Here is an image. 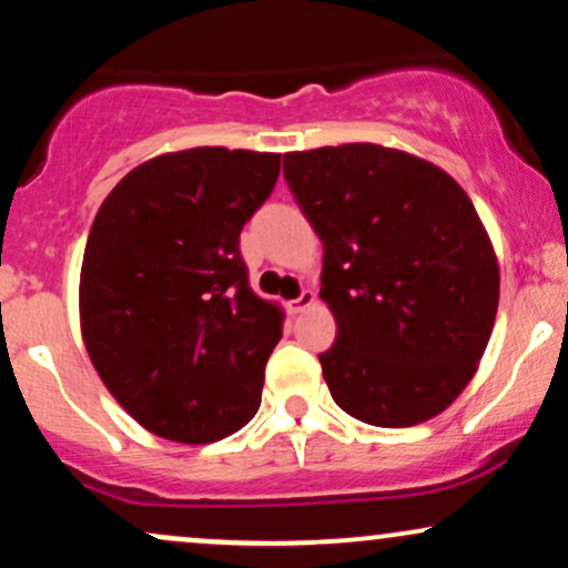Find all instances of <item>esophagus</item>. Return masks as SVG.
I'll list each match as a JSON object with an SVG mask.
<instances>
[{
    "instance_id": "34e87169",
    "label": "esophagus",
    "mask_w": 568,
    "mask_h": 568,
    "mask_svg": "<svg viewBox=\"0 0 568 568\" xmlns=\"http://www.w3.org/2000/svg\"><path fill=\"white\" fill-rule=\"evenodd\" d=\"M312 304H315V293L304 288L302 293H298L296 298H291V302H288V312H291V315H298V312H304L306 306H312Z\"/></svg>"
}]
</instances>
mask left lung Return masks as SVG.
<instances>
[{
  "instance_id": "left-lung-1",
  "label": "left lung",
  "mask_w": 568,
  "mask_h": 568,
  "mask_svg": "<svg viewBox=\"0 0 568 568\" xmlns=\"http://www.w3.org/2000/svg\"><path fill=\"white\" fill-rule=\"evenodd\" d=\"M288 189L323 243L321 352L336 406L410 427L473 379L499 304V266L470 197L448 173L376 143L283 158Z\"/></svg>"
}]
</instances>
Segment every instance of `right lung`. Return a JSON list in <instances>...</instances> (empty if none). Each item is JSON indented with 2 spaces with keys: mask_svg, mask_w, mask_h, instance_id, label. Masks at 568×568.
<instances>
[{
  "mask_svg": "<svg viewBox=\"0 0 568 568\" xmlns=\"http://www.w3.org/2000/svg\"><path fill=\"white\" fill-rule=\"evenodd\" d=\"M277 175L280 154H162L130 171L90 226L84 347L116 403L160 438L213 443L258 410L283 312L247 285L240 232Z\"/></svg>",
  "mask_w": 568,
  "mask_h": 568,
  "instance_id": "obj_1",
  "label": "right lung"
}]
</instances>
